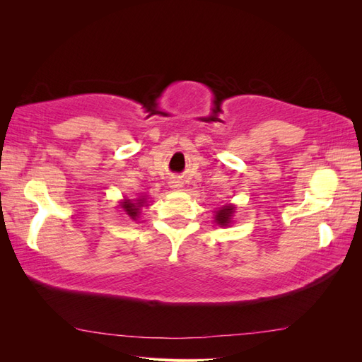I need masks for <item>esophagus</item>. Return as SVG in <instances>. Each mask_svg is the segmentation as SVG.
I'll list each match as a JSON object with an SVG mask.
<instances>
[{
  "instance_id": "34e87169",
  "label": "esophagus",
  "mask_w": 362,
  "mask_h": 362,
  "mask_svg": "<svg viewBox=\"0 0 362 362\" xmlns=\"http://www.w3.org/2000/svg\"><path fill=\"white\" fill-rule=\"evenodd\" d=\"M169 185H170L173 190H178V189L182 187V181H180V180H170Z\"/></svg>"
}]
</instances>
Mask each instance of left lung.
<instances>
[{"mask_svg": "<svg viewBox=\"0 0 362 362\" xmlns=\"http://www.w3.org/2000/svg\"><path fill=\"white\" fill-rule=\"evenodd\" d=\"M235 213V206L234 205H223L222 208H218L214 216V222L221 226H228L231 223V218Z\"/></svg>", "mask_w": 362, "mask_h": 362, "instance_id": "1", "label": "left lung"}]
</instances>
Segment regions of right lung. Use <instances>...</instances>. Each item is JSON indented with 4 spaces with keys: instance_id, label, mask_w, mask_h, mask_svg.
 <instances>
[{
    "instance_id": "obj_1",
    "label": "right lung",
    "mask_w": 362,
    "mask_h": 362,
    "mask_svg": "<svg viewBox=\"0 0 362 362\" xmlns=\"http://www.w3.org/2000/svg\"><path fill=\"white\" fill-rule=\"evenodd\" d=\"M145 204H146L145 196H139L137 199H125L124 202H120V208H124L125 214H128L129 218L137 221V217L140 214V208Z\"/></svg>"
}]
</instances>
